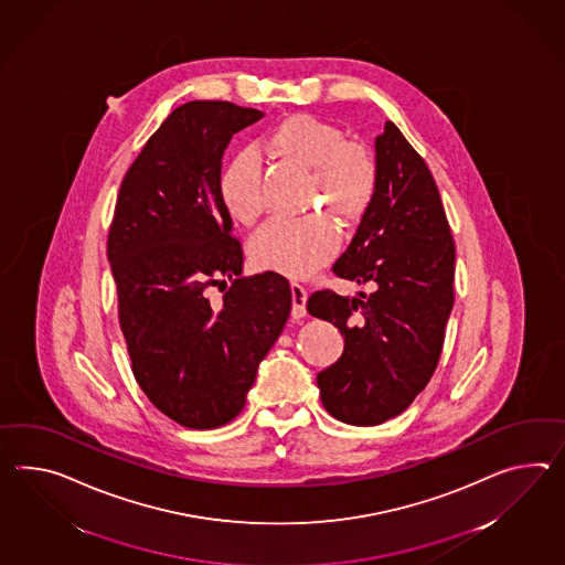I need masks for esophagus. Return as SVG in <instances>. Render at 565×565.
Instances as JSON below:
<instances>
[{
    "label": "esophagus",
    "mask_w": 565,
    "mask_h": 565,
    "mask_svg": "<svg viewBox=\"0 0 565 565\" xmlns=\"http://www.w3.org/2000/svg\"><path fill=\"white\" fill-rule=\"evenodd\" d=\"M306 300H308V291L300 284H291V317H306Z\"/></svg>",
    "instance_id": "esophagus-1"
}]
</instances>
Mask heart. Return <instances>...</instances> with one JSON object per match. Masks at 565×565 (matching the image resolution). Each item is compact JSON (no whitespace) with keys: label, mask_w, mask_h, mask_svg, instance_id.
I'll return each mask as SVG.
<instances>
[{"label":"heart","mask_w":565,"mask_h":565,"mask_svg":"<svg viewBox=\"0 0 565 565\" xmlns=\"http://www.w3.org/2000/svg\"><path fill=\"white\" fill-rule=\"evenodd\" d=\"M263 149L281 163L312 171L310 210H324L332 218L353 222L372 206L377 166L361 145L347 140L339 126L310 114H291L267 132ZM218 195L226 214L241 226L250 228L262 221L267 204L262 163L253 152L236 154L222 169ZM337 248L339 234L331 221L312 214L265 226L248 243V257L259 269L306 277L331 262Z\"/></svg>","instance_id":"b5f03b06"}]
</instances>
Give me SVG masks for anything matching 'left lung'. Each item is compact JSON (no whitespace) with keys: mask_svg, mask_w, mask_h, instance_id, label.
Instances as JSON below:
<instances>
[{"mask_svg":"<svg viewBox=\"0 0 565 565\" xmlns=\"http://www.w3.org/2000/svg\"><path fill=\"white\" fill-rule=\"evenodd\" d=\"M377 190L332 271L373 284L361 298L320 289L312 317L344 337L343 355L317 375L324 408L373 427L404 413L437 370L454 308L455 243L427 163L394 122L375 138Z\"/></svg>","mask_w":565,"mask_h":565,"instance_id":"1","label":"left lung"}]
</instances>
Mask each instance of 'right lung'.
Wrapping results in <instances>:
<instances>
[{
    "instance_id": "1",
    "label": "right lung",
    "mask_w": 565,
    "mask_h": 565,
    "mask_svg": "<svg viewBox=\"0 0 565 565\" xmlns=\"http://www.w3.org/2000/svg\"><path fill=\"white\" fill-rule=\"evenodd\" d=\"M262 118L231 102L183 104L147 140L116 200L108 262L132 373L181 427H222L243 411L291 310L286 277H241L243 247L218 195L224 149ZM212 285L225 291L218 303L206 296Z\"/></svg>"
}]
</instances>
